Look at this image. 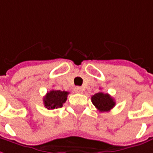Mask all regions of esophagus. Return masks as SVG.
<instances>
[{
    "instance_id": "esophagus-1",
    "label": "esophagus",
    "mask_w": 153,
    "mask_h": 153,
    "mask_svg": "<svg viewBox=\"0 0 153 153\" xmlns=\"http://www.w3.org/2000/svg\"><path fill=\"white\" fill-rule=\"evenodd\" d=\"M75 92H76V93H79V94H82V93H83V88H80V87H76V88H75Z\"/></svg>"
}]
</instances>
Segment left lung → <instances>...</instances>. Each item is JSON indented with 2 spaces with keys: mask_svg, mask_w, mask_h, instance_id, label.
I'll return each mask as SVG.
<instances>
[{
  "mask_svg": "<svg viewBox=\"0 0 153 153\" xmlns=\"http://www.w3.org/2000/svg\"><path fill=\"white\" fill-rule=\"evenodd\" d=\"M91 100L93 104L101 112H108L116 105L114 99L108 94H104L102 92L94 94L91 97Z\"/></svg>",
  "mask_w": 153,
  "mask_h": 153,
  "instance_id": "obj_1",
  "label": "left lung"
}]
</instances>
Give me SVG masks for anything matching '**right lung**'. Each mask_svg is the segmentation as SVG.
<instances>
[{
    "label": "right lung",
    "instance_id": "1",
    "mask_svg": "<svg viewBox=\"0 0 153 153\" xmlns=\"http://www.w3.org/2000/svg\"><path fill=\"white\" fill-rule=\"evenodd\" d=\"M68 94L65 91L51 90L44 97V104L48 109L61 108L67 99Z\"/></svg>",
    "mask_w": 153,
    "mask_h": 153
}]
</instances>
